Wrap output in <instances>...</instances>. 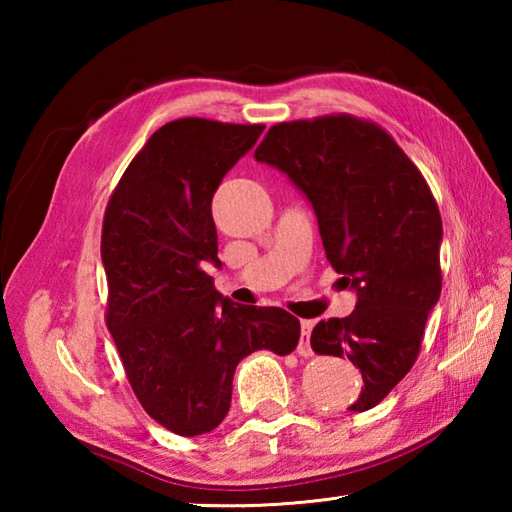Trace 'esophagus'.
Returning <instances> with one entry per match:
<instances>
[{
	"instance_id": "obj_1",
	"label": "esophagus",
	"mask_w": 512,
	"mask_h": 512,
	"mask_svg": "<svg viewBox=\"0 0 512 512\" xmlns=\"http://www.w3.org/2000/svg\"><path fill=\"white\" fill-rule=\"evenodd\" d=\"M312 328H314L312 319H301V341H299V347H297V352L301 356H312V345H310Z\"/></svg>"
}]
</instances>
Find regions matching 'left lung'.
Instances as JSON below:
<instances>
[{
  "instance_id": "left-lung-1",
  "label": "left lung",
  "mask_w": 512,
  "mask_h": 512,
  "mask_svg": "<svg viewBox=\"0 0 512 512\" xmlns=\"http://www.w3.org/2000/svg\"><path fill=\"white\" fill-rule=\"evenodd\" d=\"M255 160L306 195L325 257L356 292L350 317L319 321L310 345L350 358L363 387L347 409H372L416 363L440 299L438 204L385 129L347 114L270 127Z\"/></svg>"
}]
</instances>
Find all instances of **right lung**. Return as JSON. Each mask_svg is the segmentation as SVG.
<instances>
[{
	"instance_id": "obj_1",
	"label": "right lung",
	"mask_w": 512,
	"mask_h": 512,
	"mask_svg": "<svg viewBox=\"0 0 512 512\" xmlns=\"http://www.w3.org/2000/svg\"><path fill=\"white\" fill-rule=\"evenodd\" d=\"M262 132L264 125L206 118L162 125L123 173L105 211L107 328L140 405L184 438L224 420L242 358L257 350L286 356L299 343L297 317L239 306L202 270L222 266L213 195Z\"/></svg>"
}]
</instances>
